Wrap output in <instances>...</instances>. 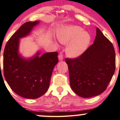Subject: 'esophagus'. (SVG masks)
Masks as SVG:
<instances>
[{"instance_id":"1","label":"esophagus","mask_w":120,"mask_h":120,"mask_svg":"<svg viewBox=\"0 0 120 120\" xmlns=\"http://www.w3.org/2000/svg\"><path fill=\"white\" fill-rule=\"evenodd\" d=\"M58 58H59V61H62V60H63V54H60V55H59Z\"/></svg>"}]
</instances>
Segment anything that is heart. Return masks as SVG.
Returning a JSON list of instances; mask_svg holds the SVG:
<instances>
[{
    "instance_id": "obj_1",
    "label": "heart",
    "mask_w": 120,
    "mask_h": 120,
    "mask_svg": "<svg viewBox=\"0 0 120 120\" xmlns=\"http://www.w3.org/2000/svg\"><path fill=\"white\" fill-rule=\"evenodd\" d=\"M83 30L78 25H71L65 26L57 33L59 41L62 44H68L66 52L69 57L78 58L89 48L91 36L89 32Z\"/></svg>"
}]
</instances>
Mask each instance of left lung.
<instances>
[{
    "mask_svg": "<svg viewBox=\"0 0 120 120\" xmlns=\"http://www.w3.org/2000/svg\"><path fill=\"white\" fill-rule=\"evenodd\" d=\"M71 89L81 98H89L102 94L115 70V52L113 45L96 28L94 44L81 56L66 59Z\"/></svg>",
    "mask_w": 120,
    "mask_h": 120,
    "instance_id": "8db88e82",
    "label": "left lung"
}]
</instances>
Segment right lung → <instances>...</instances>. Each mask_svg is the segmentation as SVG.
Wrapping results in <instances>:
<instances>
[{
    "label": "right lung",
    "mask_w": 120,
    "mask_h": 120,
    "mask_svg": "<svg viewBox=\"0 0 120 120\" xmlns=\"http://www.w3.org/2000/svg\"><path fill=\"white\" fill-rule=\"evenodd\" d=\"M39 22L37 20L22 24L7 42L3 54L4 75L7 83L15 93L30 99L40 98L47 91L53 69L58 63L57 52L40 55L39 50L30 57L19 52L20 39L29 35Z\"/></svg>",
    "instance_id": "1"
}]
</instances>
